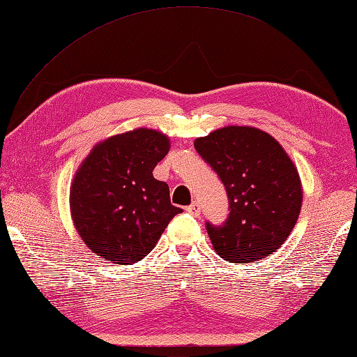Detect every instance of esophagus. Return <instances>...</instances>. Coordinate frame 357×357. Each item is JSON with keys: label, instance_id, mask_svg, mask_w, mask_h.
<instances>
[{"label": "esophagus", "instance_id": "34e87169", "mask_svg": "<svg viewBox=\"0 0 357 357\" xmlns=\"http://www.w3.org/2000/svg\"><path fill=\"white\" fill-rule=\"evenodd\" d=\"M186 211H188L189 213H192V215L198 216L199 212H202V208H199V204H198V203H192V204L186 207Z\"/></svg>", "mask_w": 357, "mask_h": 357}]
</instances>
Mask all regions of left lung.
Wrapping results in <instances>:
<instances>
[{
	"label": "left lung",
	"instance_id": "1",
	"mask_svg": "<svg viewBox=\"0 0 357 357\" xmlns=\"http://www.w3.org/2000/svg\"><path fill=\"white\" fill-rule=\"evenodd\" d=\"M225 186L230 203L221 227L207 222L216 255L250 264L279 250L298 220L303 186L295 163L277 139L250 126H227L194 141Z\"/></svg>",
	"mask_w": 357,
	"mask_h": 357
}]
</instances>
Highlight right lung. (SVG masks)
<instances>
[{
	"label": "right lung",
	"mask_w": 357,
	"mask_h": 357,
	"mask_svg": "<svg viewBox=\"0 0 357 357\" xmlns=\"http://www.w3.org/2000/svg\"><path fill=\"white\" fill-rule=\"evenodd\" d=\"M171 149L169 137L139 127L98 142L75 171L69 208L77 233L92 253L133 265L158 244L181 212L169 188L153 177Z\"/></svg>",
	"instance_id": "add662e5"
}]
</instances>
